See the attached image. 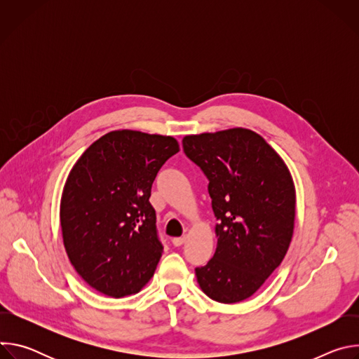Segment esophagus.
I'll use <instances>...</instances> for the list:
<instances>
[{
    "mask_svg": "<svg viewBox=\"0 0 359 359\" xmlns=\"http://www.w3.org/2000/svg\"><path fill=\"white\" fill-rule=\"evenodd\" d=\"M186 240H187V237H186V236L175 237V238L172 240V243H173V245H175V247H180V245H183V244L186 243Z\"/></svg>",
    "mask_w": 359,
    "mask_h": 359,
    "instance_id": "obj_1",
    "label": "esophagus"
}]
</instances>
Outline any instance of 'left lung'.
Returning <instances> with one entry per match:
<instances>
[{
	"instance_id": "8db88e82",
	"label": "left lung",
	"mask_w": 359,
	"mask_h": 359,
	"mask_svg": "<svg viewBox=\"0 0 359 359\" xmlns=\"http://www.w3.org/2000/svg\"><path fill=\"white\" fill-rule=\"evenodd\" d=\"M183 150L209 179L217 219L216 252L194 270L197 283L215 301H243L264 284L290 247L295 219L291 173L250 129L189 135Z\"/></svg>"
}]
</instances>
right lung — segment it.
Returning <instances> with one entry per match:
<instances>
[{"mask_svg":"<svg viewBox=\"0 0 359 359\" xmlns=\"http://www.w3.org/2000/svg\"><path fill=\"white\" fill-rule=\"evenodd\" d=\"M179 151L172 136L114 130L74 165L61 197V229L76 273L114 298L139 292L162 257L153 180Z\"/></svg>","mask_w":359,"mask_h":359,"instance_id":"obj_1","label":"right lung"}]
</instances>
